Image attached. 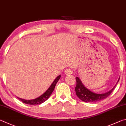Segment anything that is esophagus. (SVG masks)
<instances>
[{
  "label": "esophagus",
  "instance_id": "esophagus-1",
  "mask_svg": "<svg viewBox=\"0 0 126 126\" xmlns=\"http://www.w3.org/2000/svg\"><path fill=\"white\" fill-rule=\"evenodd\" d=\"M65 74L66 75H71L72 74V71L71 69H67L65 70Z\"/></svg>",
  "mask_w": 126,
  "mask_h": 126
}]
</instances>
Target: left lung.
Wrapping results in <instances>:
<instances>
[{
  "label": "left lung",
  "instance_id": "8db88e82",
  "mask_svg": "<svg viewBox=\"0 0 126 126\" xmlns=\"http://www.w3.org/2000/svg\"><path fill=\"white\" fill-rule=\"evenodd\" d=\"M119 80H120V78L118 79L117 83L118 82ZM76 86L75 89L76 95L81 100L86 102H98V101L106 98L108 96L110 95V94H111V92L113 91L117 84L116 83V85L111 90L106 92V93L96 94L87 89L83 85L82 81H81L78 77H76Z\"/></svg>",
  "mask_w": 126,
  "mask_h": 126
}]
</instances>
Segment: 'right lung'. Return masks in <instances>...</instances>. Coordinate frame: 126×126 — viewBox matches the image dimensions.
Here are the masks:
<instances>
[{"instance_id":"1","label":"right lung","mask_w":126,"mask_h":126,"mask_svg":"<svg viewBox=\"0 0 126 126\" xmlns=\"http://www.w3.org/2000/svg\"><path fill=\"white\" fill-rule=\"evenodd\" d=\"M60 78L61 75H59L57 76V78L55 79L54 81H53V82L52 83V84L50 85L49 88H48L43 94H41L40 96L38 97L33 99V100H25V99L19 98L18 97H17V98H18L19 100L22 101L23 103H26V104L31 105H40L41 103L44 102L50 97V96L52 93V92L54 91V90L55 89V86H56V83L57 82V81L59 80V79H60Z\"/></svg>"}]
</instances>
